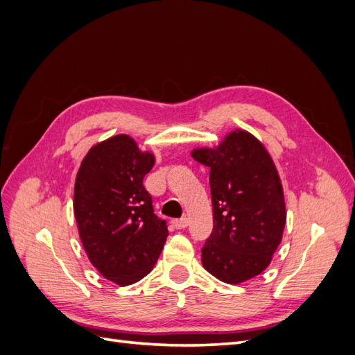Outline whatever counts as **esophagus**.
I'll return each instance as SVG.
<instances>
[{
  "label": "esophagus",
  "mask_w": 355,
  "mask_h": 355,
  "mask_svg": "<svg viewBox=\"0 0 355 355\" xmlns=\"http://www.w3.org/2000/svg\"><path fill=\"white\" fill-rule=\"evenodd\" d=\"M171 225H173L176 230H185L189 225V220H188V218H180V219H176L171 222Z\"/></svg>",
  "instance_id": "esophagus-1"
}]
</instances>
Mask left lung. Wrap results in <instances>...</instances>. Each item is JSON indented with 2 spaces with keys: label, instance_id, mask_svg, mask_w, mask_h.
Instances as JSON below:
<instances>
[{
  "label": "left lung",
  "instance_id": "obj_1",
  "mask_svg": "<svg viewBox=\"0 0 355 355\" xmlns=\"http://www.w3.org/2000/svg\"><path fill=\"white\" fill-rule=\"evenodd\" d=\"M191 155L210 168L213 231L201 263L223 283L250 280L271 263L287 218L274 161L259 139L241 128Z\"/></svg>",
  "mask_w": 355,
  "mask_h": 355
}]
</instances>
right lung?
Here are the masks:
<instances>
[{"label":"right lung","mask_w":355,"mask_h":355,"mask_svg":"<svg viewBox=\"0 0 355 355\" xmlns=\"http://www.w3.org/2000/svg\"><path fill=\"white\" fill-rule=\"evenodd\" d=\"M154 164L153 153L116 135L89 149L75 178L73 214L83 247L96 270L118 286L151 272L168 235L144 187Z\"/></svg>","instance_id":"1"}]
</instances>
